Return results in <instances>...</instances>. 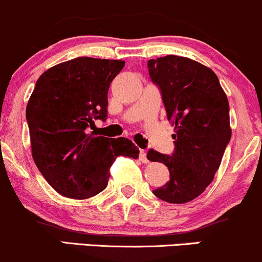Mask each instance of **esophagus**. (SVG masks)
Listing matches in <instances>:
<instances>
[{"instance_id":"esophagus-1","label":"esophagus","mask_w":262,"mask_h":262,"mask_svg":"<svg viewBox=\"0 0 262 262\" xmlns=\"http://www.w3.org/2000/svg\"><path fill=\"white\" fill-rule=\"evenodd\" d=\"M140 159H141V162H143V163H148L149 162L148 158H147V152L144 149L140 150Z\"/></svg>"}]
</instances>
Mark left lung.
<instances>
[{
	"mask_svg": "<svg viewBox=\"0 0 262 262\" xmlns=\"http://www.w3.org/2000/svg\"><path fill=\"white\" fill-rule=\"evenodd\" d=\"M148 72L161 88L175 132L173 155L147 153L148 161L165 164L170 174L153 193L169 204H186L205 191L222 162L232 136L228 99L216 73L191 58L167 55L149 60Z\"/></svg>",
	"mask_w": 262,
	"mask_h": 262,
	"instance_id": "left-lung-1",
	"label": "left lung"
}]
</instances>
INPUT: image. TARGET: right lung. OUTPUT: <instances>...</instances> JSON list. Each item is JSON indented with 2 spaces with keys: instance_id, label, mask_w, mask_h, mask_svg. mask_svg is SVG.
<instances>
[{
  "instance_id": "right-lung-1",
  "label": "right lung",
  "mask_w": 262,
  "mask_h": 262,
  "mask_svg": "<svg viewBox=\"0 0 262 262\" xmlns=\"http://www.w3.org/2000/svg\"><path fill=\"white\" fill-rule=\"evenodd\" d=\"M125 61L77 57L46 70L27 104L32 156L50 185L64 198L85 200L103 191L119 156L137 159L125 137L89 134L106 119L110 83Z\"/></svg>"
}]
</instances>
